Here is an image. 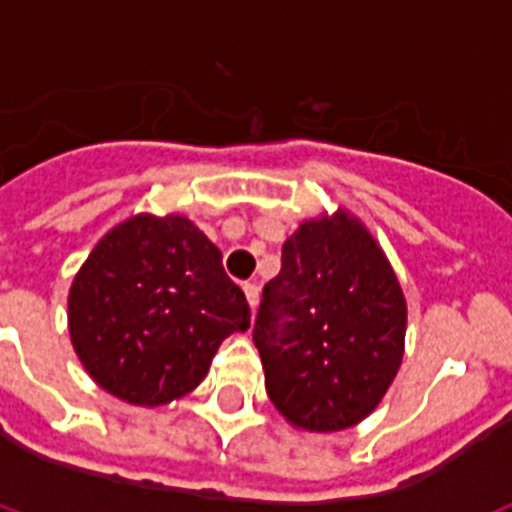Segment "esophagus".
I'll use <instances>...</instances> for the list:
<instances>
[{
	"instance_id": "esophagus-1",
	"label": "esophagus",
	"mask_w": 512,
	"mask_h": 512,
	"mask_svg": "<svg viewBox=\"0 0 512 512\" xmlns=\"http://www.w3.org/2000/svg\"><path fill=\"white\" fill-rule=\"evenodd\" d=\"M243 292H246V300L251 305V310L259 305V287L256 284H243Z\"/></svg>"
}]
</instances>
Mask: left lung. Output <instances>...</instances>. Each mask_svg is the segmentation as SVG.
I'll return each mask as SVG.
<instances>
[{
  "label": "left lung",
  "instance_id": "obj_1",
  "mask_svg": "<svg viewBox=\"0 0 512 512\" xmlns=\"http://www.w3.org/2000/svg\"><path fill=\"white\" fill-rule=\"evenodd\" d=\"M405 328L400 282L359 217L305 220L253 323L269 400L302 431L361 423L400 369Z\"/></svg>",
  "mask_w": 512,
  "mask_h": 512
}]
</instances>
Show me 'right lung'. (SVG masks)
Wrapping results in <instances>:
<instances>
[{
    "label": "right lung",
    "mask_w": 512,
    "mask_h": 512,
    "mask_svg": "<svg viewBox=\"0 0 512 512\" xmlns=\"http://www.w3.org/2000/svg\"><path fill=\"white\" fill-rule=\"evenodd\" d=\"M251 307L223 253L182 215H135L94 246L69 289V333L89 377L140 408L192 392Z\"/></svg>",
    "instance_id": "obj_1"
}]
</instances>
